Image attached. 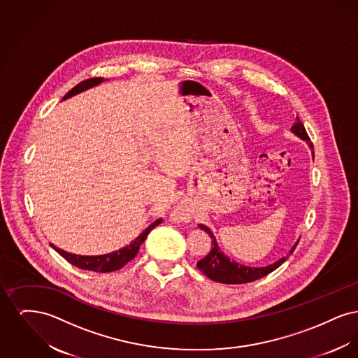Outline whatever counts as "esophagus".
<instances>
[{
  "label": "esophagus",
  "instance_id": "esophagus-1",
  "mask_svg": "<svg viewBox=\"0 0 358 358\" xmlns=\"http://www.w3.org/2000/svg\"><path fill=\"white\" fill-rule=\"evenodd\" d=\"M174 217L178 220V222H189L192 219V215L187 212V209L184 206H178L174 212Z\"/></svg>",
  "mask_w": 358,
  "mask_h": 358
}]
</instances>
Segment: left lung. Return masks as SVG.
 <instances>
[{
    "mask_svg": "<svg viewBox=\"0 0 358 358\" xmlns=\"http://www.w3.org/2000/svg\"><path fill=\"white\" fill-rule=\"evenodd\" d=\"M291 131L296 136H299L301 139L306 141L308 146L313 149V143H310V138L307 136L306 129L303 126V123L299 120L296 117L295 123L291 127ZM313 158H314V152H313ZM199 227L209 234L212 241V250L208 255L205 256L204 259L197 262V268L204 273L205 276H208L209 279L219 282V283H224V285H241V283H250L257 280L270 273H273V270H276L279 266H282L286 259L289 256H285L282 259H279L278 262H275L270 266L266 267H248V266H243L238 262L231 260L227 255H224V252L220 251L219 244L216 241V238L213 236L212 231L205 227L204 224H199ZM299 241V240H298ZM298 241L294 244V247L289 250V254L294 252Z\"/></svg>",
    "mask_w": 358,
    "mask_h": 358,
    "instance_id": "8db88e82",
    "label": "left lung"
}]
</instances>
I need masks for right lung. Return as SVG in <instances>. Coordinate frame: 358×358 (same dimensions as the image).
<instances>
[{
    "label": "right lung",
    "instance_id": "right-lung-1",
    "mask_svg": "<svg viewBox=\"0 0 358 358\" xmlns=\"http://www.w3.org/2000/svg\"><path fill=\"white\" fill-rule=\"evenodd\" d=\"M103 78H91V79H87L80 82L79 85H75L71 91H69L63 101L64 99H69L71 96L79 94V92H83L85 90L91 88V87H95V85H101L102 83ZM162 222V219H158L155 220L153 224H150L138 238H134L130 245H126L123 248H120L115 252H111V254H104V255L98 256H82L75 255V254H69L66 252L57 247H55L53 244H51L52 248L63 256L67 262H69L72 266L78 267V268H82V270H88V271H95V273H111V271H117L122 268L126 263H129L130 260H133L136 257L138 251H139V247L141 244L146 240L149 232L154 229L157 225H159Z\"/></svg>",
    "mask_w": 358,
    "mask_h": 358
}]
</instances>
